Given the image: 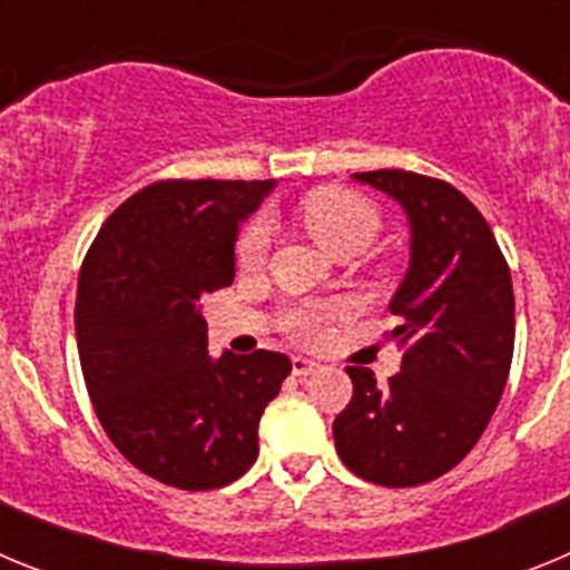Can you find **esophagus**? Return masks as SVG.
<instances>
[{
	"label": "esophagus",
	"instance_id": "obj_1",
	"mask_svg": "<svg viewBox=\"0 0 570 570\" xmlns=\"http://www.w3.org/2000/svg\"><path fill=\"white\" fill-rule=\"evenodd\" d=\"M291 367H294V376H311L314 371H320V362L305 360V356H294V360H291Z\"/></svg>",
	"mask_w": 570,
	"mask_h": 570
}]
</instances>
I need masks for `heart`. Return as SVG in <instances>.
<instances>
[{"label": "heart", "instance_id": "b5f03b06", "mask_svg": "<svg viewBox=\"0 0 570 570\" xmlns=\"http://www.w3.org/2000/svg\"><path fill=\"white\" fill-rule=\"evenodd\" d=\"M299 219L308 228V234L320 242L322 248L334 254L342 245H362L374 239L380 228L376 208L360 194L351 190H316L299 205ZM271 228L268 219H254L242 230L239 245H236V259L242 268H259L268 254ZM345 314L342 305L331 302H305L288 314V334L302 345H322L331 334V322Z\"/></svg>", "mask_w": 570, "mask_h": 570}]
</instances>
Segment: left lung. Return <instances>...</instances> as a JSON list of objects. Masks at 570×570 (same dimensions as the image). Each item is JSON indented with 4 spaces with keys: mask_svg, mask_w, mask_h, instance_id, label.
<instances>
[{
    "mask_svg": "<svg viewBox=\"0 0 570 570\" xmlns=\"http://www.w3.org/2000/svg\"><path fill=\"white\" fill-rule=\"evenodd\" d=\"M356 183L402 205L411 265L391 299L387 340L402 347L385 387L347 367L354 396L334 420L336 454L385 488L431 482L460 465L491 422L513 356V285L485 216L454 185L411 170H367Z\"/></svg>",
    "mask_w": 570,
    "mask_h": 570,
    "instance_id": "obj_1",
    "label": "left lung"
}]
</instances>
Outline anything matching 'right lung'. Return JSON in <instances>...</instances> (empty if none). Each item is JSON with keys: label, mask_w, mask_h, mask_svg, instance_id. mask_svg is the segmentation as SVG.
Masks as SVG:
<instances>
[{"label": "right lung", "mask_w": 570, "mask_h": 570, "mask_svg": "<svg viewBox=\"0 0 570 570\" xmlns=\"http://www.w3.org/2000/svg\"><path fill=\"white\" fill-rule=\"evenodd\" d=\"M274 179H165L125 199L79 271L77 345L119 454L183 491L239 480L259 416L291 374L276 351L208 354L205 294L234 282V242Z\"/></svg>", "instance_id": "1"}]
</instances>
